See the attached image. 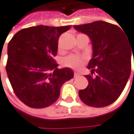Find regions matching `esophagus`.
Returning <instances> with one entry per match:
<instances>
[{"label": "esophagus", "instance_id": "1", "mask_svg": "<svg viewBox=\"0 0 134 134\" xmlns=\"http://www.w3.org/2000/svg\"><path fill=\"white\" fill-rule=\"evenodd\" d=\"M79 75H80L79 73H77V72H75V73H74V77H75V78H77V77H79Z\"/></svg>", "mask_w": 134, "mask_h": 134}]
</instances>
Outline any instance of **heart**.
Wrapping results in <instances>:
<instances>
[{"label": "heart", "mask_w": 134, "mask_h": 134, "mask_svg": "<svg viewBox=\"0 0 134 134\" xmlns=\"http://www.w3.org/2000/svg\"><path fill=\"white\" fill-rule=\"evenodd\" d=\"M84 59H85L83 57L71 55L64 58L62 61V63L63 66H68V68H71L73 69H79L82 66Z\"/></svg>", "instance_id": "heart-1"}]
</instances>
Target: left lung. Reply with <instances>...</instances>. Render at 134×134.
I'll use <instances>...</instances> for the list:
<instances>
[{
  "mask_svg": "<svg viewBox=\"0 0 134 134\" xmlns=\"http://www.w3.org/2000/svg\"><path fill=\"white\" fill-rule=\"evenodd\" d=\"M74 27L87 34L93 46V57L87 66L91 75L85 76L88 86L79 91V98L90 107L109 106L119 98L130 78L134 42L122 28L108 22L99 20Z\"/></svg>",
  "mask_w": 134,
  "mask_h": 134,
  "instance_id": "8db88e82",
  "label": "left lung"
}]
</instances>
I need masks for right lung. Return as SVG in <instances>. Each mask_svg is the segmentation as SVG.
<instances>
[{
  "mask_svg": "<svg viewBox=\"0 0 134 134\" xmlns=\"http://www.w3.org/2000/svg\"><path fill=\"white\" fill-rule=\"evenodd\" d=\"M71 26L38 25L16 32L8 44L6 71L17 98L32 108L51 106L62 85L74 77L69 68L59 69L55 56L61 34Z\"/></svg>",
  "mask_w": 134,
  "mask_h": 134,
  "instance_id": "add662e5",
  "label": "right lung"
}]
</instances>
